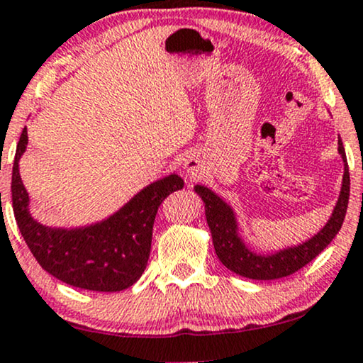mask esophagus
I'll list each match as a JSON object with an SVG mask.
<instances>
[{
	"label": "esophagus",
	"mask_w": 363,
	"mask_h": 363,
	"mask_svg": "<svg viewBox=\"0 0 363 363\" xmlns=\"http://www.w3.org/2000/svg\"><path fill=\"white\" fill-rule=\"evenodd\" d=\"M182 169H184L186 174H189V176H196V174L201 171V160L197 159L196 155H189V157H186L184 162H182Z\"/></svg>",
	"instance_id": "1"
}]
</instances>
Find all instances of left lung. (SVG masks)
<instances>
[{
	"label": "left lung",
	"mask_w": 363,
	"mask_h": 363,
	"mask_svg": "<svg viewBox=\"0 0 363 363\" xmlns=\"http://www.w3.org/2000/svg\"><path fill=\"white\" fill-rule=\"evenodd\" d=\"M338 154L343 160V179L340 194L327 224L310 240L301 241L300 245L281 247L274 253L263 255L250 250L240 235V224H238L235 209L208 186H194L197 196L204 203L206 221L213 236L216 255L229 272L250 279L284 278L308 264L332 242L345 219L348 196H350V174H348L347 155L340 137H338Z\"/></svg>",
	"instance_id": "left-lung-1"
}]
</instances>
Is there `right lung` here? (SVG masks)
<instances>
[{
    "mask_svg": "<svg viewBox=\"0 0 363 363\" xmlns=\"http://www.w3.org/2000/svg\"><path fill=\"white\" fill-rule=\"evenodd\" d=\"M28 145L23 128L11 176L13 211L20 233L41 268L60 281L90 291H122L142 277L152 242L160 203L184 187L177 174L154 181L102 221L79 228H52L33 219L30 196L20 176V159Z\"/></svg>",
    "mask_w": 363,
    "mask_h": 363,
    "instance_id": "1",
    "label": "right lung"
}]
</instances>
